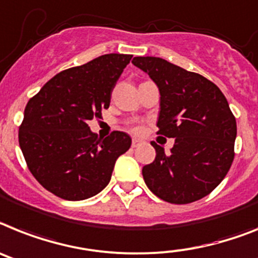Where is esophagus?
<instances>
[{
	"label": "esophagus",
	"mask_w": 258,
	"mask_h": 258,
	"mask_svg": "<svg viewBox=\"0 0 258 258\" xmlns=\"http://www.w3.org/2000/svg\"><path fill=\"white\" fill-rule=\"evenodd\" d=\"M140 144H143V140L142 139H138V138L133 139V147H134V148H136V147H139Z\"/></svg>",
	"instance_id": "obj_1"
}]
</instances>
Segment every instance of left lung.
<instances>
[{
	"instance_id": "8db88e82",
	"label": "left lung",
	"mask_w": 258,
	"mask_h": 258,
	"mask_svg": "<svg viewBox=\"0 0 258 258\" xmlns=\"http://www.w3.org/2000/svg\"><path fill=\"white\" fill-rule=\"evenodd\" d=\"M160 92L159 134L174 138L170 153L156 149L143 166L148 189L166 202L185 205L219 185L233 161L236 119L220 89L198 73L153 56L134 57Z\"/></svg>"
}]
</instances>
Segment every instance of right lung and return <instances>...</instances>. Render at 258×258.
<instances>
[{"label": "right lung", "instance_id": "1", "mask_svg": "<svg viewBox=\"0 0 258 258\" xmlns=\"http://www.w3.org/2000/svg\"><path fill=\"white\" fill-rule=\"evenodd\" d=\"M133 55L109 53L57 73L26 105L19 147L30 172L52 194L67 201L94 197L110 182L131 138L114 131L105 139L88 120L101 118Z\"/></svg>", "mask_w": 258, "mask_h": 258}]
</instances>
